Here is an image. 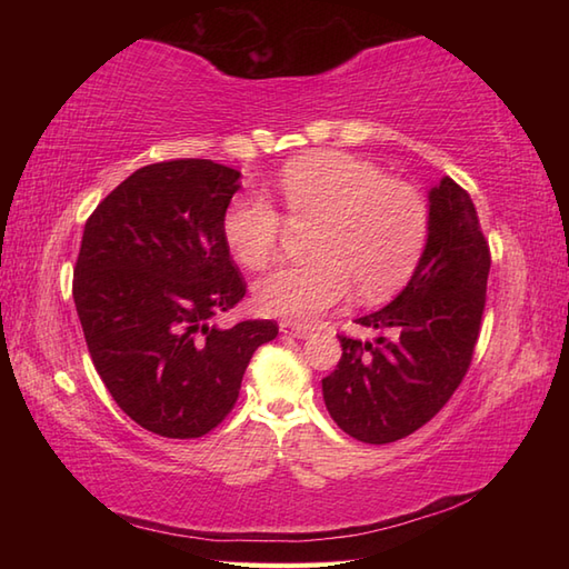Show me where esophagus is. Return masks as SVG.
Wrapping results in <instances>:
<instances>
[{
    "instance_id": "esophagus-1",
    "label": "esophagus",
    "mask_w": 569,
    "mask_h": 569,
    "mask_svg": "<svg viewBox=\"0 0 569 569\" xmlns=\"http://www.w3.org/2000/svg\"><path fill=\"white\" fill-rule=\"evenodd\" d=\"M281 332L298 337V340H306V337L312 335V330L306 328V325H296V322H281Z\"/></svg>"
}]
</instances>
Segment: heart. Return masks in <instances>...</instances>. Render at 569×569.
Instances as JSON below:
<instances>
[{
    "instance_id": "heart-1",
    "label": "heart",
    "mask_w": 569,
    "mask_h": 569,
    "mask_svg": "<svg viewBox=\"0 0 569 569\" xmlns=\"http://www.w3.org/2000/svg\"><path fill=\"white\" fill-rule=\"evenodd\" d=\"M286 220L312 227L308 263L281 266L257 283L263 316L310 325L355 286L361 300L398 291L422 257L430 208L422 192L347 153H310L288 163L276 180ZM283 217L261 196L227 204L222 237L239 263L269 266L283 239Z\"/></svg>"
}]
</instances>
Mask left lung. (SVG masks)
<instances>
[{
    "instance_id": "obj_1",
    "label": "left lung",
    "mask_w": 569,
    "mask_h": 569,
    "mask_svg": "<svg viewBox=\"0 0 569 569\" xmlns=\"http://www.w3.org/2000/svg\"><path fill=\"white\" fill-rule=\"evenodd\" d=\"M428 198V244L408 286L357 320L381 337L371 345L340 335L342 357L322 379L332 420L359 442H396L438 416L479 340L491 253L477 208L452 178Z\"/></svg>"
}]
</instances>
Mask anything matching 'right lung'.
I'll return each mask as SVG.
<instances>
[{
	"label": "right lung",
	"mask_w": 569,
	"mask_h": 569,
	"mask_svg": "<svg viewBox=\"0 0 569 569\" xmlns=\"http://www.w3.org/2000/svg\"><path fill=\"white\" fill-rule=\"evenodd\" d=\"M239 171L208 159L143 166L84 222L72 298L92 365L124 413L190 440L234 408L273 320L222 330L217 312L247 293L222 237Z\"/></svg>",
	"instance_id": "1"
}]
</instances>
